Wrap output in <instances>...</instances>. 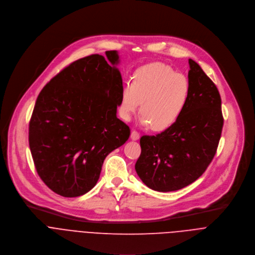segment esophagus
<instances>
[{
    "instance_id": "obj_1",
    "label": "esophagus",
    "mask_w": 255,
    "mask_h": 255,
    "mask_svg": "<svg viewBox=\"0 0 255 255\" xmlns=\"http://www.w3.org/2000/svg\"><path fill=\"white\" fill-rule=\"evenodd\" d=\"M130 138L132 140H137L139 138V133L136 130H132L130 133Z\"/></svg>"
}]
</instances>
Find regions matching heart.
<instances>
[{
  "label": "heart",
  "instance_id": "heart-1",
  "mask_svg": "<svg viewBox=\"0 0 255 255\" xmlns=\"http://www.w3.org/2000/svg\"><path fill=\"white\" fill-rule=\"evenodd\" d=\"M189 94L190 84L184 74L161 62L148 63L136 69L131 84L123 88L120 113L129 121L141 103L142 122L162 130L182 115Z\"/></svg>",
  "mask_w": 255,
  "mask_h": 255
}]
</instances>
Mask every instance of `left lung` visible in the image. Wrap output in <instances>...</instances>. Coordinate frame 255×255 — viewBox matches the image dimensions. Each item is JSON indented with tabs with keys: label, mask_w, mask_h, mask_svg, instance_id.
<instances>
[{
	"label": "left lung",
	"mask_w": 255,
	"mask_h": 255,
	"mask_svg": "<svg viewBox=\"0 0 255 255\" xmlns=\"http://www.w3.org/2000/svg\"><path fill=\"white\" fill-rule=\"evenodd\" d=\"M190 94L179 119L156 135H142L135 163L140 180L159 192L180 190L195 182L212 162L224 119L214 82L189 59Z\"/></svg>",
	"instance_id": "1"
}]
</instances>
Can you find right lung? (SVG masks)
I'll return each instance as SVG.
<instances>
[{"mask_svg": "<svg viewBox=\"0 0 255 255\" xmlns=\"http://www.w3.org/2000/svg\"><path fill=\"white\" fill-rule=\"evenodd\" d=\"M106 55L78 59L56 74L39 93L29 123L36 171L63 197L90 191L107 156L130 134L117 118L124 88L115 66L119 55L116 50Z\"/></svg>", "mask_w": 255, "mask_h": 255, "instance_id": "1", "label": "right lung"}]
</instances>
